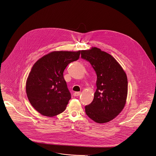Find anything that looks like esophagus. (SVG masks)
Segmentation results:
<instances>
[{"instance_id": "34e87169", "label": "esophagus", "mask_w": 156, "mask_h": 156, "mask_svg": "<svg viewBox=\"0 0 156 156\" xmlns=\"http://www.w3.org/2000/svg\"><path fill=\"white\" fill-rule=\"evenodd\" d=\"M80 94H81V92H75L73 93V96H78Z\"/></svg>"}]
</instances>
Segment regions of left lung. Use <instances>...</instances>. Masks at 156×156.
<instances>
[{"label": "left lung", "mask_w": 156, "mask_h": 156, "mask_svg": "<svg viewBox=\"0 0 156 156\" xmlns=\"http://www.w3.org/2000/svg\"><path fill=\"white\" fill-rule=\"evenodd\" d=\"M81 58L91 64L97 75L94 100L85 107L86 113L97 123L108 122L124 107L128 93L126 75L111 55L98 48L81 51Z\"/></svg>", "instance_id": "obj_1"}]
</instances>
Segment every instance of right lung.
Listing matches in <instances>:
<instances>
[{"mask_svg":"<svg viewBox=\"0 0 156 156\" xmlns=\"http://www.w3.org/2000/svg\"><path fill=\"white\" fill-rule=\"evenodd\" d=\"M80 53L81 51H54L32 66L26 92L32 106L42 115L52 117L65 110L71 94L63 72L69 63L79 59Z\"/></svg>","mask_w":156,"mask_h":156,"instance_id":"right-lung-1","label":"right lung"}]
</instances>
